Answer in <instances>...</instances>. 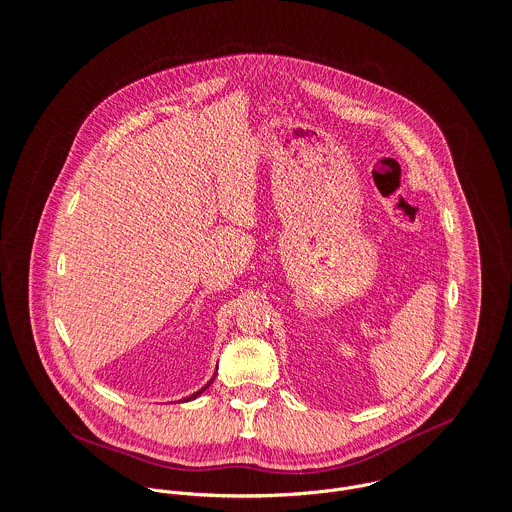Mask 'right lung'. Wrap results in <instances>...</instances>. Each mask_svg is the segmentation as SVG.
Wrapping results in <instances>:
<instances>
[{
    "mask_svg": "<svg viewBox=\"0 0 512 512\" xmlns=\"http://www.w3.org/2000/svg\"><path fill=\"white\" fill-rule=\"evenodd\" d=\"M216 371H218V369H216ZM214 375H216V373H214ZM212 381H214V377H212V379H210V381H208V385H204V387H202V389H200V391H196V393H194V395H190V397L182 398V400H194V398L200 397V395H202V393H204V391H206V389H208V387H210V385H212Z\"/></svg>",
    "mask_w": 512,
    "mask_h": 512,
    "instance_id": "obj_1",
    "label": "right lung"
}]
</instances>
